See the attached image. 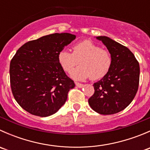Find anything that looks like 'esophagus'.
Instances as JSON below:
<instances>
[{"label": "esophagus", "mask_w": 150, "mask_h": 150, "mask_svg": "<svg viewBox=\"0 0 150 150\" xmlns=\"http://www.w3.org/2000/svg\"><path fill=\"white\" fill-rule=\"evenodd\" d=\"M75 85H76L77 87H78V88H83V84L79 83H75Z\"/></svg>", "instance_id": "obj_1"}]
</instances>
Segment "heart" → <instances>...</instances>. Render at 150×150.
<instances>
[{
    "instance_id": "obj_1",
    "label": "heart",
    "mask_w": 150,
    "mask_h": 150,
    "mask_svg": "<svg viewBox=\"0 0 150 150\" xmlns=\"http://www.w3.org/2000/svg\"><path fill=\"white\" fill-rule=\"evenodd\" d=\"M73 52L62 50L58 54V61L66 72H71L79 62L81 65L75 68L70 75L76 81H85L91 78L99 80L110 71L112 57L107 50L88 40L75 44Z\"/></svg>"
}]
</instances>
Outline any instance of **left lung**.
<instances>
[{"label":"left lung","mask_w":150,"mask_h":150,"mask_svg":"<svg viewBox=\"0 0 150 150\" xmlns=\"http://www.w3.org/2000/svg\"><path fill=\"white\" fill-rule=\"evenodd\" d=\"M95 38L108 49L112 65L108 73L93 83L95 91L88 104L99 114H115L126 108L135 97L139 83V64L127 47L107 36Z\"/></svg>","instance_id":"1"}]
</instances>
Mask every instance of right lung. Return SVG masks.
I'll list each match as a JSON object with an SVG mask.
<instances>
[{
  "label": "right lung",
  "mask_w": 150,
  "mask_h": 150,
  "mask_svg": "<svg viewBox=\"0 0 150 150\" xmlns=\"http://www.w3.org/2000/svg\"><path fill=\"white\" fill-rule=\"evenodd\" d=\"M75 39L70 33H54L21 46L10 63V82L14 99L34 115L48 117L66 102L75 87L58 61V54Z\"/></svg>",
  "instance_id": "1"
}]
</instances>
